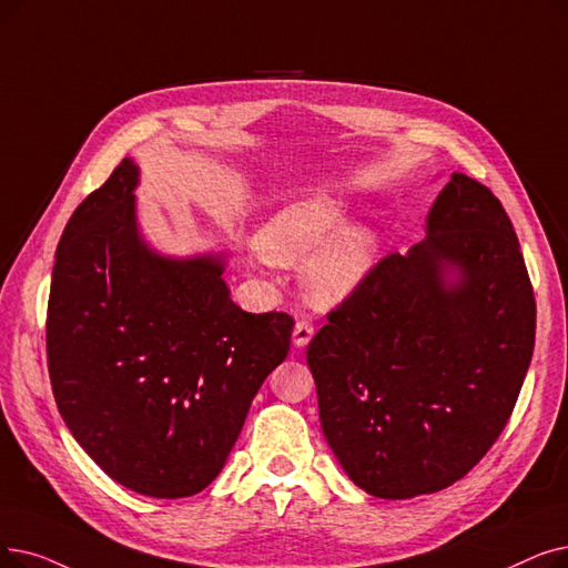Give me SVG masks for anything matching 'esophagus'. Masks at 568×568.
Masks as SVG:
<instances>
[{"mask_svg":"<svg viewBox=\"0 0 568 568\" xmlns=\"http://www.w3.org/2000/svg\"><path fill=\"white\" fill-rule=\"evenodd\" d=\"M313 323L311 320L306 317V315H302L300 320H297V325H294V334H292V341H294V345H297V348H304V345L313 338Z\"/></svg>","mask_w":568,"mask_h":568,"instance_id":"1","label":"esophagus"}]
</instances>
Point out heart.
Here are the masks:
<instances>
[{
    "instance_id": "b5f03b06",
    "label": "heart",
    "mask_w": 568,
    "mask_h": 568,
    "mask_svg": "<svg viewBox=\"0 0 568 568\" xmlns=\"http://www.w3.org/2000/svg\"><path fill=\"white\" fill-rule=\"evenodd\" d=\"M348 206L334 194H313L271 215L257 232L260 253L278 264H302L311 300L332 306L364 285L381 239L368 225H348Z\"/></svg>"
}]
</instances>
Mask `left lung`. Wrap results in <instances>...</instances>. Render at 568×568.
<instances>
[{
	"mask_svg": "<svg viewBox=\"0 0 568 568\" xmlns=\"http://www.w3.org/2000/svg\"><path fill=\"white\" fill-rule=\"evenodd\" d=\"M425 232L406 255H385L306 351L329 448L381 499L432 495L471 471L534 353V290L497 196L453 174Z\"/></svg>",
	"mask_w": 568,
	"mask_h": 568,
	"instance_id": "left-lung-1",
	"label": "left lung"
}]
</instances>
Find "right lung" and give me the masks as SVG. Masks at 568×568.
I'll return each instance as SVG.
<instances>
[{
    "mask_svg": "<svg viewBox=\"0 0 568 568\" xmlns=\"http://www.w3.org/2000/svg\"><path fill=\"white\" fill-rule=\"evenodd\" d=\"M136 185L125 158L69 217L48 297V374L62 420L104 474L181 499L223 471L294 320L241 311L223 255L153 251Z\"/></svg>",
    "mask_w": 568,
    "mask_h": 568,
    "instance_id": "obj_1",
    "label": "right lung"
}]
</instances>
